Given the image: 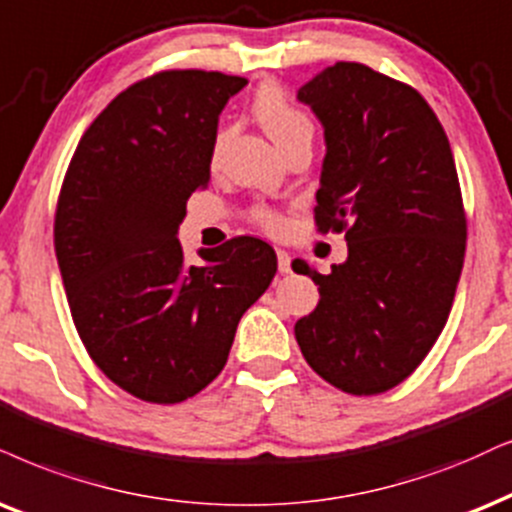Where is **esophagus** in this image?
Returning a JSON list of instances; mask_svg holds the SVG:
<instances>
[{
	"mask_svg": "<svg viewBox=\"0 0 512 512\" xmlns=\"http://www.w3.org/2000/svg\"><path fill=\"white\" fill-rule=\"evenodd\" d=\"M276 260H278V271H281V274H290V255H288V252L276 248Z\"/></svg>",
	"mask_w": 512,
	"mask_h": 512,
	"instance_id": "34e87169",
	"label": "esophagus"
}]
</instances>
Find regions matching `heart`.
<instances>
[{"label": "heart", "mask_w": 512, "mask_h": 512, "mask_svg": "<svg viewBox=\"0 0 512 512\" xmlns=\"http://www.w3.org/2000/svg\"><path fill=\"white\" fill-rule=\"evenodd\" d=\"M252 111H255L257 120L262 122V127L267 129V134L276 141V146H286L290 141L302 139V137H314V125L309 120V115L300 111L295 103L276 84H267L262 87L255 96V103H252ZM222 139H217V148L222 146ZM252 222L262 226L264 231H278L283 226V219L276 210L269 208H255L252 210Z\"/></svg>", "instance_id": "b5f03b06"}]
</instances>
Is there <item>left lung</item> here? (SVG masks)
Instances as JSON below:
<instances>
[{"mask_svg": "<svg viewBox=\"0 0 512 512\" xmlns=\"http://www.w3.org/2000/svg\"><path fill=\"white\" fill-rule=\"evenodd\" d=\"M323 125L314 219L345 231L347 260L319 274V304L295 323L307 364L347 394L392 390L428 357L465 257L461 184L442 122L409 84L338 61L297 92Z\"/></svg>", "mask_w": 512, "mask_h": 512, "instance_id": "left-lung-1", "label": "left lung"}]
</instances>
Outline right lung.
Instances as JSON below:
<instances>
[{
  "mask_svg": "<svg viewBox=\"0 0 512 512\" xmlns=\"http://www.w3.org/2000/svg\"><path fill=\"white\" fill-rule=\"evenodd\" d=\"M248 84L163 70L99 113L70 160L54 248L89 357L151 404H179L222 373L238 321L276 274L269 243L238 236L200 250L177 241L186 200L210 181L219 113Z\"/></svg>",
  "mask_w": 512,
  "mask_h": 512,
  "instance_id": "right-lung-1",
  "label": "right lung"
}]
</instances>
